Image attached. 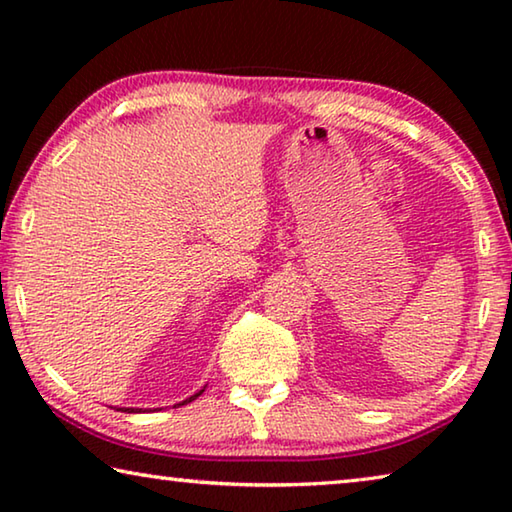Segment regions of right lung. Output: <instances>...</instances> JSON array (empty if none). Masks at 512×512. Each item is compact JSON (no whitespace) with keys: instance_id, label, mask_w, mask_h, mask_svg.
Segmentation results:
<instances>
[{"instance_id":"1","label":"right lung","mask_w":512,"mask_h":512,"mask_svg":"<svg viewBox=\"0 0 512 512\" xmlns=\"http://www.w3.org/2000/svg\"><path fill=\"white\" fill-rule=\"evenodd\" d=\"M201 393H203V391H201ZM201 393H196V395H192V397H189V400H185L183 404H187V402H192V400H196V397H198V395H201ZM119 411H128V413H133L135 409H119Z\"/></svg>"}]
</instances>
